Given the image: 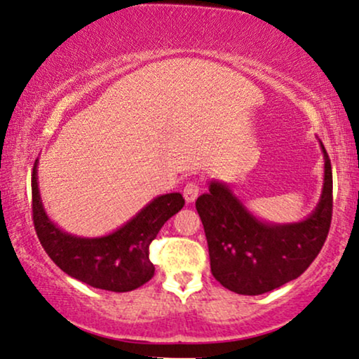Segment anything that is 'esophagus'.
<instances>
[{
	"label": "esophagus",
	"mask_w": 359,
	"mask_h": 359,
	"mask_svg": "<svg viewBox=\"0 0 359 359\" xmlns=\"http://www.w3.org/2000/svg\"><path fill=\"white\" fill-rule=\"evenodd\" d=\"M199 191H201V186L198 183H194V181L193 183L186 184L183 189V196H184L186 203H194L196 198L199 196Z\"/></svg>",
	"instance_id": "obj_1"
}]
</instances>
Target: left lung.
Here are the masks:
<instances>
[{
    "label": "left lung",
    "mask_w": 359,
    "mask_h": 359,
    "mask_svg": "<svg viewBox=\"0 0 359 359\" xmlns=\"http://www.w3.org/2000/svg\"><path fill=\"white\" fill-rule=\"evenodd\" d=\"M323 188L317 208L301 222L271 224L255 217L225 183L210 181L196 209L208 238L210 271L243 296L273 291L301 276L320 252L332 222V165L325 147Z\"/></svg>",
    "instance_id": "obj_1"
}]
</instances>
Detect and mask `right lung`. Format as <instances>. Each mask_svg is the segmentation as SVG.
<instances>
[{"instance_id":"obj_1","label":"right lung","mask_w":359,"mask_h":359,"mask_svg":"<svg viewBox=\"0 0 359 359\" xmlns=\"http://www.w3.org/2000/svg\"><path fill=\"white\" fill-rule=\"evenodd\" d=\"M37 163L36 160L32 170V220L52 262L68 276L104 291H134L150 281L155 266L149 258V247L166 220L183 209V196L170 193L151 199L112 233L93 238L76 237L52 222L43 209Z\"/></svg>"}]
</instances>
